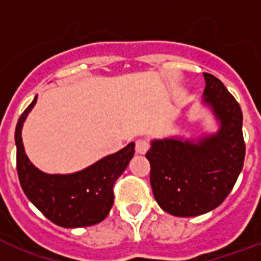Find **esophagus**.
Masks as SVG:
<instances>
[{"label": "esophagus", "instance_id": "esophagus-1", "mask_svg": "<svg viewBox=\"0 0 261 261\" xmlns=\"http://www.w3.org/2000/svg\"><path fill=\"white\" fill-rule=\"evenodd\" d=\"M149 147H150V143L147 139H138L137 142H135V151L138 153V154H145L147 150H149Z\"/></svg>", "mask_w": 261, "mask_h": 261}]
</instances>
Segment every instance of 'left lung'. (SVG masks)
<instances>
[{
  "mask_svg": "<svg viewBox=\"0 0 261 261\" xmlns=\"http://www.w3.org/2000/svg\"><path fill=\"white\" fill-rule=\"evenodd\" d=\"M203 75V101L221 123L218 133L198 142L155 139L146 153L154 199L176 217H196L218 207L233 190L245 159L240 104L217 77Z\"/></svg>",
  "mask_w": 261,
  "mask_h": 261,
  "instance_id": "obj_1",
  "label": "left lung"
}]
</instances>
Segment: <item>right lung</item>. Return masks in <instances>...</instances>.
Listing matches in <instances>:
<instances>
[{"instance_id": "1", "label": "right lung", "mask_w": 261, "mask_h": 261, "mask_svg": "<svg viewBox=\"0 0 261 261\" xmlns=\"http://www.w3.org/2000/svg\"><path fill=\"white\" fill-rule=\"evenodd\" d=\"M36 97L21 114L14 133L17 174L24 194L58 226L84 227L101 222L114 204V184L133 159L135 143H128L77 173L47 174L39 171L27 157L21 139L22 123L36 104Z\"/></svg>"}]
</instances>
